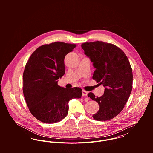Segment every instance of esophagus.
Listing matches in <instances>:
<instances>
[{
  "instance_id": "1",
  "label": "esophagus",
  "mask_w": 153,
  "mask_h": 153,
  "mask_svg": "<svg viewBox=\"0 0 153 153\" xmlns=\"http://www.w3.org/2000/svg\"><path fill=\"white\" fill-rule=\"evenodd\" d=\"M82 96H87V91H85V90H82Z\"/></svg>"
}]
</instances>
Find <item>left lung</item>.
Returning a JSON list of instances; mask_svg holds the SVG:
<instances>
[{
	"instance_id": "8db88e82",
	"label": "left lung",
	"mask_w": 153,
	"mask_h": 153,
	"mask_svg": "<svg viewBox=\"0 0 153 153\" xmlns=\"http://www.w3.org/2000/svg\"><path fill=\"white\" fill-rule=\"evenodd\" d=\"M81 47L95 68L92 79L105 88L100 97L88 94L100 106L92 117L100 121L112 119L123 109L131 94L133 76L128 59L114 44L95 41L83 43Z\"/></svg>"
}]
</instances>
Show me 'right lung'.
<instances>
[{
  "mask_svg": "<svg viewBox=\"0 0 153 153\" xmlns=\"http://www.w3.org/2000/svg\"><path fill=\"white\" fill-rule=\"evenodd\" d=\"M76 46L61 42L45 44L32 53L26 64L24 97L30 113L42 123L52 124L65 118L69 101L82 96L80 88L61 87L57 81L65 74L66 55Z\"/></svg>",
  "mask_w": 153,
  "mask_h": 153,
  "instance_id": "obj_1",
  "label": "right lung"
}]
</instances>
